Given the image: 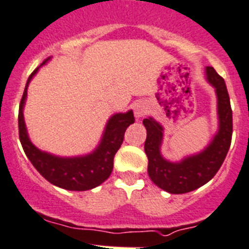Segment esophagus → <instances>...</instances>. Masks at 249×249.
I'll return each instance as SVG.
<instances>
[{
  "instance_id": "esophagus-1",
  "label": "esophagus",
  "mask_w": 249,
  "mask_h": 249,
  "mask_svg": "<svg viewBox=\"0 0 249 249\" xmlns=\"http://www.w3.org/2000/svg\"><path fill=\"white\" fill-rule=\"evenodd\" d=\"M147 106H146L145 103H138L135 104V108H134V110H135V115L136 118H141L143 117V115H146L147 114Z\"/></svg>"
}]
</instances>
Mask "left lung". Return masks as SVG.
<instances>
[{"label":"left lung","instance_id":"1","mask_svg":"<svg viewBox=\"0 0 249 249\" xmlns=\"http://www.w3.org/2000/svg\"><path fill=\"white\" fill-rule=\"evenodd\" d=\"M206 78L216 88L220 127L210 145L201 153L188 157L179 163L166 161L160 153L162 126L152 118L143 119L147 130L145 152L148 159L147 172L157 187L171 194H183L198 189L217 173L224 163L232 139V109L224 78L213 67H206Z\"/></svg>","mask_w":249,"mask_h":249}]
</instances>
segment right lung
I'll return each mask as SVG.
<instances>
[{
	"mask_svg": "<svg viewBox=\"0 0 249 249\" xmlns=\"http://www.w3.org/2000/svg\"><path fill=\"white\" fill-rule=\"evenodd\" d=\"M46 62H43L44 65ZM39 67H36L25 85L23 97L20 99L19 113H18V129L19 140L25 155L32 162L36 171L51 184L64 188L67 190H88L98 187L99 184L108 179L113 171L114 156L122 146L124 140L125 130L130 124L135 122L132 111L115 114L109 119L104 131L101 145L90 155L73 159H61L41 152L29 141L24 119H23V107H24L27 88L30 80L36 75Z\"/></svg>",
	"mask_w": 249,
	"mask_h": 249,
	"instance_id": "obj_1",
	"label": "right lung"
}]
</instances>
